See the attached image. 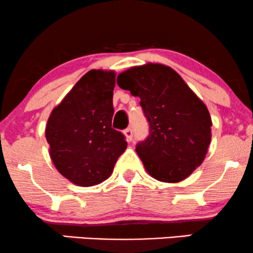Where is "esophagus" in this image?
Listing matches in <instances>:
<instances>
[{
  "label": "esophagus",
  "instance_id": "esophagus-1",
  "mask_svg": "<svg viewBox=\"0 0 253 253\" xmlns=\"http://www.w3.org/2000/svg\"><path fill=\"white\" fill-rule=\"evenodd\" d=\"M124 136H126V141L127 142H131L132 138H133V133H132V130L130 129V127H127V129L124 130Z\"/></svg>",
  "mask_w": 253,
  "mask_h": 253
}]
</instances>
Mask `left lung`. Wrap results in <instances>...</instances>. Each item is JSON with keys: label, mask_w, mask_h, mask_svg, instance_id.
<instances>
[{"label": "left lung", "mask_w": 253, "mask_h": 253, "mask_svg": "<svg viewBox=\"0 0 253 253\" xmlns=\"http://www.w3.org/2000/svg\"><path fill=\"white\" fill-rule=\"evenodd\" d=\"M122 89L141 98L150 133L136 146L146 172L165 183L182 182L203 163L211 143L210 112L172 68L131 67L117 77Z\"/></svg>", "instance_id": "left-lung-1"}]
</instances>
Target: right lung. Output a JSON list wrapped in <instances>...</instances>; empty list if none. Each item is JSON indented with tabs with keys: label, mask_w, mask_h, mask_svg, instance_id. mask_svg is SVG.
<instances>
[{
	"label": "right lung",
	"mask_w": 253,
	"mask_h": 253,
	"mask_svg": "<svg viewBox=\"0 0 253 253\" xmlns=\"http://www.w3.org/2000/svg\"><path fill=\"white\" fill-rule=\"evenodd\" d=\"M115 83L114 70L88 71L48 118L49 155L58 172L75 185L104 182L126 149L124 136L111 127Z\"/></svg>",
	"instance_id": "right-lung-1"
}]
</instances>
